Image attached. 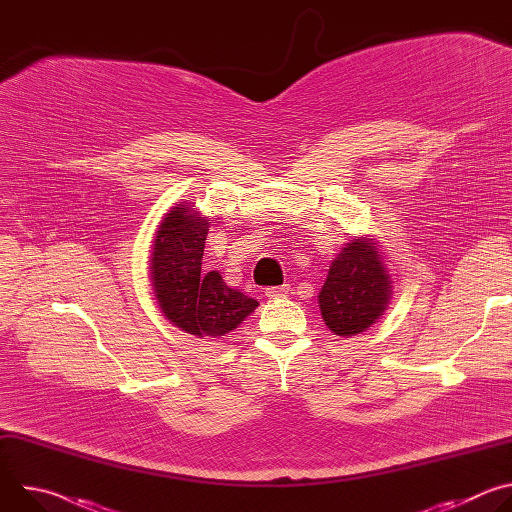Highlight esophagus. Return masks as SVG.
Wrapping results in <instances>:
<instances>
[{
    "label": "esophagus",
    "instance_id": "esophagus-1",
    "mask_svg": "<svg viewBox=\"0 0 512 512\" xmlns=\"http://www.w3.org/2000/svg\"><path fill=\"white\" fill-rule=\"evenodd\" d=\"M289 291V287L287 285H279V287H267L265 289V296L269 298V300H275V298H281V296H285Z\"/></svg>",
    "mask_w": 512,
    "mask_h": 512
}]
</instances>
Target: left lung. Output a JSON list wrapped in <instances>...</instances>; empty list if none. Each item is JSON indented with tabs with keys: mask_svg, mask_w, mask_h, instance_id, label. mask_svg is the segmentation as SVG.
I'll return each instance as SVG.
<instances>
[{
	"mask_svg": "<svg viewBox=\"0 0 512 512\" xmlns=\"http://www.w3.org/2000/svg\"><path fill=\"white\" fill-rule=\"evenodd\" d=\"M393 281L377 239L356 237L334 257L318 294L324 324L342 338L369 330L387 310Z\"/></svg>",
	"mask_w": 512,
	"mask_h": 512,
	"instance_id": "1",
	"label": "left lung"
}]
</instances>
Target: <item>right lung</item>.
<instances>
[{
    "label": "right lung",
    "mask_w": 512,
    "mask_h": 512,
    "mask_svg": "<svg viewBox=\"0 0 512 512\" xmlns=\"http://www.w3.org/2000/svg\"><path fill=\"white\" fill-rule=\"evenodd\" d=\"M208 218L180 202L170 208L152 241L150 279L162 314L180 330L218 338L235 330L257 300L225 283L218 271L202 273Z\"/></svg>",
    "instance_id": "1"
}]
</instances>
